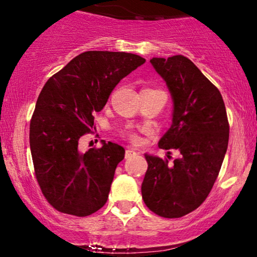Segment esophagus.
I'll return each mask as SVG.
<instances>
[{
    "label": "esophagus",
    "instance_id": "34e87169",
    "mask_svg": "<svg viewBox=\"0 0 257 257\" xmlns=\"http://www.w3.org/2000/svg\"><path fill=\"white\" fill-rule=\"evenodd\" d=\"M135 155H137V152H135L134 150H131V149L125 150V158H132L134 157Z\"/></svg>",
    "mask_w": 257,
    "mask_h": 257
}]
</instances>
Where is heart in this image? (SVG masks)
<instances>
[{
	"instance_id": "obj_1",
	"label": "heart",
	"mask_w": 257,
	"mask_h": 257,
	"mask_svg": "<svg viewBox=\"0 0 257 257\" xmlns=\"http://www.w3.org/2000/svg\"><path fill=\"white\" fill-rule=\"evenodd\" d=\"M126 137L131 139L132 141H138V135L133 132H126Z\"/></svg>"
}]
</instances>
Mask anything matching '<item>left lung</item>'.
Returning a JSON list of instances; mask_svg holds the SVG:
<instances>
[{
    "instance_id": "8db88e82",
    "label": "left lung",
    "mask_w": 257,
    "mask_h": 257,
    "mask_svg": "<svg viewBox=\"0 0 257 257\" xmlns=\"http://www.w3.org/2000/svg\"><path fill=\"white\" fill-rule=\"evenodd\" d=\"M150 63L173 99L172 125L158 147L178 150L180 156L169 163L145 153L149 168L141 194L150 210L174 219L193 211L210 193L228 146L229 125L219 89L190 59L174 55Z\"/></svg>"
}]
</instances>
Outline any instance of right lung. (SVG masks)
<instances>
[{
	"mask_svg": "<svg viewBox=\"0 0 257 257\" xmlns=\"http://www.w3.org/2000/svg\"><path fill=\"white\" fill-rule=\"evenodd\" d=\"M124 52L90 51L47 81L30 123V149L42 193L61 213L88 216L105 205L124 149L101 140L81 152L79 138L94 128L95 112L122 78L145 63Z\"/></svg>",
	"mask_w": 257,
	"mask_h": 257,
	"instance_id": "obj_1",
	"label": "right lung"
}]
</instances>
